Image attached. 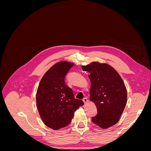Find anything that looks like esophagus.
Listing matches in <instances>:
<instances>
[{"mask_svg": "<svg viewBox=\"0 0 151 151\" xmlns=\"http://www.w3.org/2000/svg\"><path fill=\"white\" fill-rule=\"evenodd\" d=\"M83 101H84V104H86L88 102V98H84L83 99Z\"/></svg>", "mask_w": 151, "mask_h": 151, "instance_id": "obj_1", "label": "esophagus"}]
</instances>
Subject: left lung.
I'll return each mask as SVG.
<instances>
[{
	"mask_svg": "<svg viewBox=\"0 0 151 151\" xmlns=\"http://www.w3.org/2000/svg\"><path fill=\"white\" fill-rule=\"evenodd\" d=\"M89 73L90 100L97 108L92 121L102 129H108L119 121L127 104V93L119 74L106 63L93 62L82 66Z\"/></svg>",
	"mask_w": 151,
	"mask_h": 151,
	"instance_id": "8db88e82",
	"label": "left lung"
}]
</instances>
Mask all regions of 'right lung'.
Masks as SVG:
<instances>
[{
	"instance_id": "add662e5",
	"label": "right lung",
	"mask_w": 151,
	"mask_h": 151,
	"mask_svg": "<svg viewBox=\"0 0 151 151\" xmlns=\"http://www.w3.org/2000/svg\"><path fill=\"white\" fill-rule=\"evenodd\" d=\"M74 63L62 61L53 65L40 81L36 93V106L43 123L53 130L67 126L74 112L84 104L76 99L65 78Z\"/></svg>"
}]
</instances>
